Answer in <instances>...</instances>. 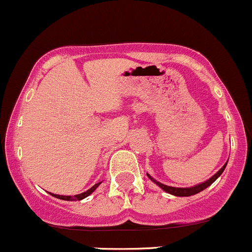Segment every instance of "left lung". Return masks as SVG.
I'll return each instance as SVG.
<instances>
[{
	"mask_svg": "<svg viewBox=\"0 0 252 252\" xmlns=\"http://www.w3.org/2000/svg\"><path fill=\"white\" fill-rule=\"evenodd\" d=\"M225 166H227V163H225L224 166H223L222 168H220V171L217 172V173H216L215 175H213L212 178H210V179H208L207 182L202 183V184H199V185H196V187H191V188H173V187H168V185H164V184H162V183H158V182H156V180H155L154 178H151V177H150L149 174H147V177H149L150 179L152 180V182H155V183H156V184L158 185L159 188H162V189H163L164 191H166V192H168V194L175 195V196H190V195H195V194H197V192L202 191V190H205L206 188H207V187H210V185L212 184V183L215 182V180L217 179V178L220 177V175L223 173V171H224Z\"/></svg>",
	"mask_w": 252,
	"mask_h": 252,
	"instance_id": "1",
	"label": "left lung"
}]
</instances>
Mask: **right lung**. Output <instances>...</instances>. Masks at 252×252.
<instances>
[{
    "label": "right lung",
    "instance_id": "1",
    "mask_svg": "<svg viewBox=\"0 0 252 252\" xmlns=\"http://www.w3.org/2000/svg\"><path fill=\"white\" fill-rule=\"evenodd\" d=\"M100 184H101V182L94 185V187L91 188V189H89L88 191L81 192V194H79V195H74V196H63V195H55V194H52V196L57 197V199H61V200H67V201H70V200H83V199H85L86 196H89L90 194H93V192L96 190V188H97Z\"/></svg>",
    "mask_w": 252,
    "mask_h": 252
}]
</instances>
